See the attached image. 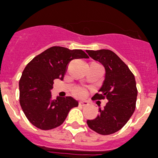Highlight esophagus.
I'll use <instances>...</instances> for the list:
<instances>
[{"instance_id":"esophagus-1","label":"esophagus","mask_w":158,"mask_h":158,"mask_svg":"<svg viewBox=\"0 0 158 158\" xmlns=\"http://www.w3.org/2000/svg\"><path fill=\"white\" fill-rule=\"evenodd\" d=\"M79 105L80 106H88L89 104H88V102H86V101H80L79 103Z\"/></svg>"}]
</instances>
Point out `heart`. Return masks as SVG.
I'll return each mask as SVG.
<instances>
[{"label": "heart", "instance_id": "heart-1", "mask_svg": "<svg viewBox=\"0 0 158 158\" xmlns=\"http://www.w3.org/2000/svg\"><path fill=\"white\" fill-rule=\"evenodd\" d=\"M74 95L77 98H82L86 95V89L82 87H77L73 92Z\"/></svg>", "mask_w": 158, "mask_h": 158}]
</instances>
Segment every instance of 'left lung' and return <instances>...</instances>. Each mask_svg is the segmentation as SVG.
<instances>
[{
    "label": "left lung",
    "instance_id": "obj_1",
    "mask_svg": "<svg viewBox=\"0 0 158 158\" xmlns=\"http://www.w3.org/2000/svg\"><path fill=\"white\" fill-rule=\"evenodd\" d=\"M86 52L106 69L103 85L93 99L108 100L103 109L99 108V115L86 123L98 134H113L120 130L134 113L138 95L135 79L127 64L113 51L100 49Z\"/></svg>",
    "mask_w": 158,
    "mask_h": 158
}]
</instances>
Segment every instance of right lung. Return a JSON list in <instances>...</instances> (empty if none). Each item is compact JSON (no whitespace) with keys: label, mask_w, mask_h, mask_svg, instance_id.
<instances>
[{"label":"right lung","mask_w":158,"mask_h":158,"mask_svg":"<svg viewBox=\"0 0 158 158\" xmlns=\"http://www.w3.org/2000/svg\"><path fill=\"white\" fill-rule=\"evenodd\" d=\"M89 58L82 49L52 46L35 56L24 69L19 79V103L24 114L34 126L51 130L61 125L69 111L79 102L65 97L52 100L54 79L63 80L71 60Z\"/></svg>","instance_id":"right-lung-1"}]
</instances>
